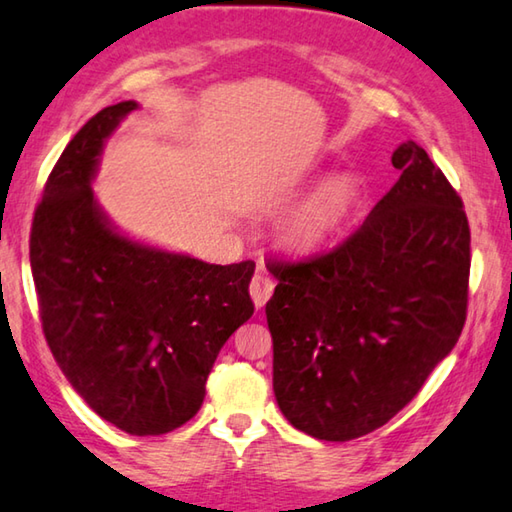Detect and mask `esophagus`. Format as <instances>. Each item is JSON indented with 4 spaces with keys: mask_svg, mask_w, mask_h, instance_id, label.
<instances>
[{
    "mask_svg": "<svg viewBox=\"0 0 512 512\" xmlns=\"http://www.w3.org/2000/svg\"><path fill=\"white\" fill-rule=\"evenodd\" d=\"M249 294H251V301H254V306H256V308H263L265 303L272 299V294H274V281H272L267 274H256L254 279H251Z\"/></svg>",
    "mask_w": 512,
    "mask_h": 512,
    "instance_id": "1",
    "label": "esophagus"
}]
</instances>
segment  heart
I'll use <instances>...</instances> for the list:
<instances>
[{"label": "heart", "mask_w": 512, "mask_h": 512, "mask_svg": "<svg viewBox=\"0 0 512 512\" xmlns=\"http://www.w3.org/2000/svg\"><path fill=\"white\" fill-rule=\"evenodd\" d=\"M357 184L348 175H335L321 182L297 209L285 218L281 236L297 251H312L335 238L353 215Z\"/></svg>", "instance_id": "b5f03b06"}]
</instances>
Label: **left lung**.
Returning a JSON list of instances; mask_svg holds the SVG:
<instances>
[{"label": "left lung", "instance_id": "8db88e82", "mask_svg": "<svg viewBox=\"0 0 512 512\" xmlns=\"http://www.w3.org/2000/svg\"><path fill=\"white\" fill-rule=\"evenodd\" d=\"M400 179L351 238L306 263H272L274 396L319 441H351L398 414L465 324L470 227L463 202L416 141Z\"/></svg>", "mask_w": 512, "mask_h": 512}]
</instances>
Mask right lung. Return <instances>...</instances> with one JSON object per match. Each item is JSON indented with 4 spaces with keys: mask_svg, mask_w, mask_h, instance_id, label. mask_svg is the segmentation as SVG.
<instances>
[{
    "mask_svg": "<svg viewBox=\"0 0 512 512\" xmlns=\"http://www.w3.org/2000/svg\"><path fill=\"white\" fill-rule=\"evenodd\" d=\"M139 103L92 116L67 143L31 229L42 330L71 387L132 436L191 420L224 342L254 315V263L209 265L130 238L94 195L105 141Z\"/></svg>",
    "mask_w": 512,
    "mask_h": 512,
    "instance_id": "right-lung-1",
    "label": "right lung"
}]
</instances>
